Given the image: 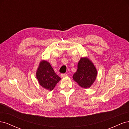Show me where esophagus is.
<instances>
[{"label": "esophagus", "mask_w": 129, "mask_h": 129, "mask_svg": "<svg viewBox=\"0 0 129 129\" xmlns=\"http://www.w3.org/2000/svg\"><path fill=\"white\" fill-rule=\"evenodd\" d=\"M66 76H67V74H61V77H64Z\"/></svg>", "instance_id": "34e87169"}]
</instances>
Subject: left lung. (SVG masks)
I'll use <instances>...</instances> for the list:
<instances>
[{"label": "left lung", "mask_w": 129, "mask_h": 129, "mask_svg": "<svg viewBox=\"0 0 129 129\" xmlns=\"http://www.w3.org/2000/svg\"><path fill=\"white\" fill-rule=\"evenodd\" d=\"M94 65L88 58H81L77 65V70L74 74L73 79L80 87L89 88L94 82L97 76Z\"/></svg>", "instance_id": "1"}]
</instances>
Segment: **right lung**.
Returning <instances> with one entry per match:
<instances>
[{
  "mask_svg": "<svg viewBox=\"0 0 129 129\" xmlns=\"http://www.w3.org/2000/svg\"><path fill=\"white\" fill-rule=\"evenodd\" d=\"M37 77L41 86L51 91L55 87L61 78L54 72L49 62L42 61L37 72Z\"/></svg>",
  "mask_w": 129,
  "mask_h": 129,
  "instance_id": "obj_1",
  "label": "right lung"
}]
</instances>
